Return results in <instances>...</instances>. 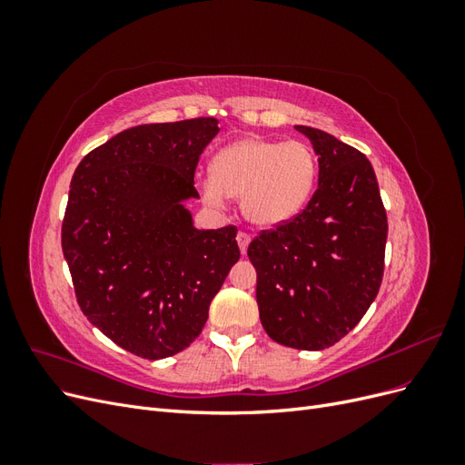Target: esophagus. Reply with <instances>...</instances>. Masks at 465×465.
I'll return each mask as SVG.
<instances>
[{
	"instance_id": "esophagus-1",
	"label": "esophagus",
	"mask_w": 465,
	"mask_h": 465,
	"mask_svg": "<svg viewBox=\"0 0 465 465\" xmlns=\"http://www.w3.org/2000/svg\"><path fill=\"white\" fill-rule=\"evenodd\" d=\"M236 242H238V246H241V252H242V254H246L248 244H250V234H248V232H244V231H241V232L236 234Z\"/></svg>"
}]
</instances>
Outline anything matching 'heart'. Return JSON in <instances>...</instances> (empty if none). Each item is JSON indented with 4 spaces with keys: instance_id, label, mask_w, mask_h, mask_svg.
Returning <instances> with one entry per match:
<instances>
[{
    "instance_id": "b5f03b06",
    "label": "heart",
    "mask_w": 465,
    "mask_h": 465,
    "mask_svg": "<svg viewBox=\"0 0 465 465\" xmlns=\"http://www.w3.org/2000/svg\"><path fill=\"white\" fill-rule=\"evenodd\" d=\"M316 171L314 151L299 139L246 137L217 153L203 195L213 205H221L224 195L242 200L252 223L275 227L297 215L311 198Z\"/></svg>"
}]
</instances>
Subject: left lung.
Segmentation results:
<instances>
[{"instance_id":"obj_1","label":"left lung","mask_w":465,"mask_h":465,"mask_svg":"<svg viewBox=\"0 0 465 465\" xmlns=\"http://www.w3.org/2000/svg\"><path fill=\"white\" fill-rule=\"evenodd\" d=\"M318 154V188L291 219L248 246L262 326L302 351L335 345L376 299L388 217L371 161L333 135L297 125Z\"/></svg>"}]
</instances>
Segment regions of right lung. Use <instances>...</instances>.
Returning a JSON list of instances; mask_svg holds the SVG:
<instances>
[{
  "mask_svg": "<svg viewBox=\"0 0 465 465\" xmlns=\"http://www.w3.org/2000/svg\"><path fill=\"white\" fill-rule=\"evenodd\" d=\"M219 120L143 124L93 149L72 178L62 250L81 312L108 340L157 361L202 333L241 258L236 227L198 231L195 166Z\"/></svg>",
  "mask_w": 465,
  "mask_h": 465,
  "instance_id": "add662e5",
  "label": "right lung"
}]
</instances>
